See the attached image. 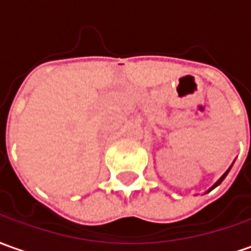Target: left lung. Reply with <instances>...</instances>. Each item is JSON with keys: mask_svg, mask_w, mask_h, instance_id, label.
I'll return each mask as SVG.
<instances>
[{"mask_svg": "<svg viewBox=\"0 0 251 251\" xmlns=\"http://www.w3.org/2000/svg\"><path fill=\"white\" fill-rule=\"evenodd\" d=\"M232 165H233V163H232ZM232 165H231V166H229V168H228V170H226V173H224V175L221 176V177H220L219 180H217V181H216V183L213 184V185H211L210 188H209V190L206 191V192H204V194H207V192H210V191H213V190H214V188H216V187H219L220 184L223 183V180H224V178H226V175H228V173H229V170H231V168H232Z\"/></svg>", "mask_w": 251, "mask_h": 251, "instance_id": "left-lung-1", "label": "left lung"}]
</instances>
